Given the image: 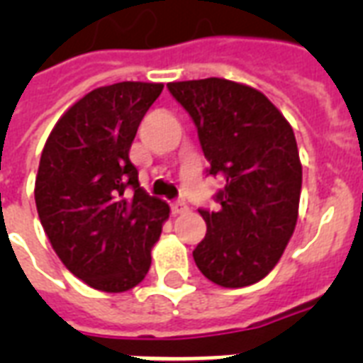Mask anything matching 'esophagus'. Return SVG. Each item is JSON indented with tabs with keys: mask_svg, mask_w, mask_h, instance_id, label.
I'll return each mask as SVG.
<instances>
[{
	"mask_svg": "<svg viewBox=\"0 0 363 363\" xmlns=\"http://www.w3.org/2000/svg\"><path fill=\"white\" fill-rule=\"evenodd\" d=\"M171 211H173V215H182V213H188V205L184 201H175L171 205Z\"/></svg>",
	"mask_w": 363,
	"mask_h": 363,
	"instance_id": "34e87169",
	"label": "esophagus"
}]
</instances>
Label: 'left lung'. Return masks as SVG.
Wrapping results in <instances>:
<instances>
[{
    "label": "left lung",
    "mask_w": 363,
    "mask_h": 363,
    "mask_svg": "<svg viewBox=\"0 0 363 363\" xmlns=\"http://www.w3.org/2000/svg\"><path fill=\"white\" fill-rule=\"evenodd\" d=\"M198 128L209 175L224 181L194 262L211 282L242 288L281 259L298 222L301 162L290 122L252 86L228 79L169 82Z\"/></svg>",
    "instance_id": "obj_1"
}]
</instances>
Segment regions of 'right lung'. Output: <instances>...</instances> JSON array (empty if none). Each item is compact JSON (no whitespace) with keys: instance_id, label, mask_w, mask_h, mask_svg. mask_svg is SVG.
<instances>
[{"instance_id":"1","label":"right lung","mask_w":363,"mask_h":363,"mask_svg":"<svg viewBox=\"0 0 363 363\" xmlns=\"http://www.w3.org/2000/svg\"><path fill=\"white\" fill-rule=\"evenodd\" d=\"M162 82H116L73 104L50 131L35 177L39 220L62 264L88 286L131 290L169 205L139 186L130 147Z\"/></svg>"}]
</instances>
